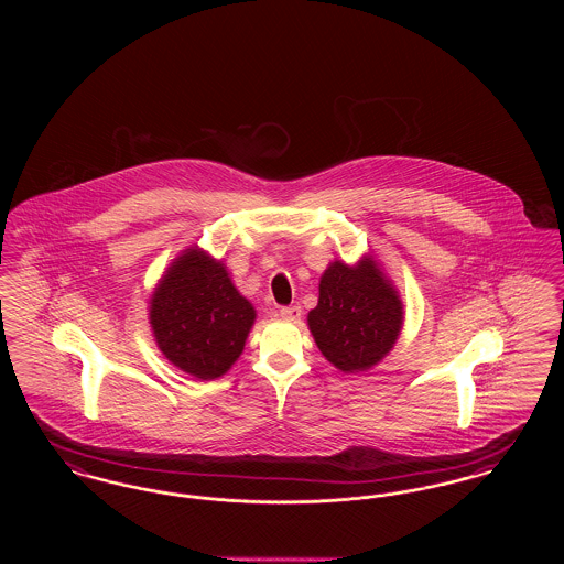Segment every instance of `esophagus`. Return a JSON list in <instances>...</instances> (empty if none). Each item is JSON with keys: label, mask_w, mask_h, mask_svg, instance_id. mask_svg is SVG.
Instances as JSON below:
<instances>
[{"label": "esophagus", "mask_w": 564, "mask_h": 564, "mask_svg": "<svg viewBox=\"0 0 564 564\" xmlns=\"http://www.w3.org/2000/svg\"><path fill=\"white\" fill-rule=\"evenodd\" d=\"M279 315H281V319H285V322H300L302 311H300V306H285V308L279 311Z\"/></svg>", "instance_id": "1"}]
</instances>
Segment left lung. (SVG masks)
<instances>
[{"label":"left lung","mask_w":564,"mask_h":564,"mask_svg":"<svg viewBox=\"0 0 564 564\" xmlns=\"http://www.w3.org/2000/svg\"><path fill=\"white\" fill-rule=\"evenodd\" d=\"M323 357L345 375L368 372L395 347L403 302L375 256L329 262L319 281V302L306 317Z\"/></svg>","instance_id":"obj_1"}]
</instances>
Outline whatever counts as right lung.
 <instances>
[{"label": "right lung", "mask_w": 564, "mask_h": 564, "mask_svg": "<svg viewBox=\"0 0 564 564\" xmlns=\"http://www.w3.org/2000/svg\"><path fill=\"white\" fill-rule=\"evenodd\" d=\"M148 304L156 347L196 380L226 375L256 323V308L232 283L228 267L198 245L169 264Z\"/></svg>", "instance_id": "1"}]
</instances>
